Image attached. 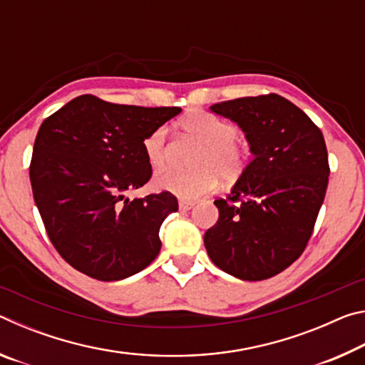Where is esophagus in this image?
<instances>
[{"instance_id": "obj_1", "label": "esophagus", "mask_w": 365, "mask_h": 365, "mask_svg": "<svg viewBox=\"0 0 365 365\" xmlns=\"http://www.w3.org/2000/svg\"><path fill=\"white\" fill-rule=\"evenodd\" d=\"M193 206H195L193 201L180 200V202H178V207H180V211H190V209H193Z\"/></svg>"}]
</instances>
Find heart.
I'll return each mask as SVG.
<instances>
[{
	"label": "heart",
	"mask_w": 365,
	"mask_h": 365,
	"mask_svg": "<svg viewBox=\"0 0 365 365\" xmlns=\"http://www.w3.org/2000/svg\"><path fill=\"white\" fill-rule=\"evenodd\" d=\"M183 130L200 141L201 146L193 158L195 169L180 172L160 169L154 175V185L170 191L183 200H196L217 187L219 177L232 182L245 170L248 151L237 140V127L209 113H196L182 120ZM168 128L158 127L143 141V151L153 168H159L165 159Z\"/></svg>",
	"instance_id": "obj_1"
}]
</instances>
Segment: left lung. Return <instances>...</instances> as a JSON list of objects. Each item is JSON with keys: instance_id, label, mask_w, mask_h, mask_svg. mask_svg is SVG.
I'll use <instances>...</instances> for the list:
<instances>
[{"instance_id": "8db88e82", "label": "left lung", "mask_w": 365, "mask_h": 365, "mask_svg": "<svg viewBox=\"0 0 365 365\" xmlns=\"http://www.w3.org/2000/svg\"><path fill=\"white\" fill-rule=\"evenodd\" d=\"M238 123L252 160L230 195L214 201L219 220L205 233L211 261L257 282L289 267L306 250L329 185L324 135L292 101L275 93L212 104Z\"/></svg>"}]
</instances>
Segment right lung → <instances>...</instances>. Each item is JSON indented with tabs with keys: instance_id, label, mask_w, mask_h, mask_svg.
I'll list each match as a JSON object with an SVG mask.
<instances>
[{
	"instance_id": "obj_1",
	"label": "right lung",
	"mask_w": 365,
	"mask_h": 365,
	"mask_svg": "<svg viewBox=\"0 0 365 365\" xmlns=\"http://www.w3.org/2000/svg\"><path fill=\"white\" fill-rule=\"evenodd\" d=\"M180 108H141L73 98L43 120L30 183L46 233L67 264L114 282L148 267L160 251L159 228L178 211L163 191L128 200L151 178L143 141Z\"/></svg>"
}]
</instances>
